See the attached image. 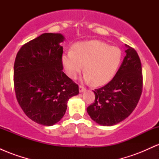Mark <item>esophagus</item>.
<instances>
[{
  "label": "esophagus",
  "instance_id": "obj_1",
  "mask_svg": "<svg viewBox=\"0 0 159 159\" xmlns=\"http://www.w3.org/2000/svg\"><path fill=\"white\" fill-rule=\"evenodd\" d=\"M85 90H86V88L84 87H83V86H79V92L80 93L84 92Z\"/></svg>",
  "mask_w": 159,
  "mask_h": 159
}]
</instances>
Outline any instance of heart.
I'll use <instances>...</instances> for the list:
<instances>
[{
  "label": "heart",
  "instance_id": "b5f03b06",
  "mask_svg": "<svg viewBox=\"0 0 159 159\" xmlns=\"http://www.w3.org/2000/svg\"><path fill=\"white\" fill-rule=\"evenodd\" d=\"M122 60V52L117 47L109 46L98 40L81 42L62 57L66 73L75 79L84 69V79L94 86L106 84L114 78Z\"/></svg>",
  "mask_w": 159,
  "mask_h": 159
}]
</instances>
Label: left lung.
Wrapping results in <instances>:
<instances>
[{
	"label": "left lung",
	"mask_w": 159,
	"mask_h": 159,
	"mask_svg": "<svg viewBox=\"0 0 159 159\" xmlns=\"http://www.w3.org/2000/svg\"><path fill=\"white\" fill-rule=\"evenodd\" d=\"M123 63L106 85L95 90L94 102L87 111L93 121L111 126L127 118L134 110L143 87L140 60L134 48L125 45Z\"/></svg>",
	"instance_id": "obj_1"
}]
</instances>
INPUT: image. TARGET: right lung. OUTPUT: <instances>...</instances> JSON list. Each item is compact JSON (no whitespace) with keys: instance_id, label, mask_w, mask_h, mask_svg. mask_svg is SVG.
<instances>
[{"instance_id":"right-lung-1","label":"right lung","mask_w":159,"mask_h":159,"mask_svg":"<svg viewBox=\"0 0 159 159\" xmlns=\"http://www.w3.org/2000/svg\"><path fill=\"white\" fill-rule=\"evenodd\" d=\"M61 34L45 33L20 48L14 63L16 98L36 123L51 126L64 116L78 86L63 72Z\"/></svg>"}]
</instances>
